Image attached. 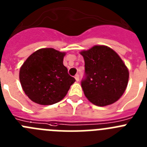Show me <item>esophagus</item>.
Segmentation results:
<instances>
[{"label":"esophagus","mask_w":147,"mask_h":147,"mask_svg":"<svg viewBox=\"0 0 147 147\" xmlns=\"http://www.w3.org/2000/svg\"><path fill=\"white\" fill-rule=\"evenodd\" d=\"M75 80H76V82L79 81V80H80V75L76 74V76H75Z\"/></svg>","instance_id":"1"}]
</instances>
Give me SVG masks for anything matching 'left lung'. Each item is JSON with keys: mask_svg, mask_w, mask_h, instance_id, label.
Instances as JSON below:
<instances>
[{"mask_svg": "<svg viewBox=\"0 0 147 147\" xmlns=\"http://www.w3.org/2000/svg\"><path fill=\"white\" fill-rule=\"evenodd\" d=\"M80 54L85 60L81 85L87 98L99 107L118 101L127 88L129 71L117 53L105 45H95Z\"/></svg>", "mask_w": 147, "mask_h": 147, "instance_id": "1", "label": "left lung"}]
</instances>
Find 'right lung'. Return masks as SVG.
I'll list each match as a JSON object with an SVG mask.
<instances>
[{"label":"right lung","mask_w":147,"mask_h":147,"mask_svg":"<svg viewBox=\"0 0 147 147\" xmlns=\"http://www.w3.org/2000/svg\"><path fill=\"white\" fill-rule=\"evenodd\" d=\"M65 55L51 48L41 49L24 62L19 78L23 91L32 102L50 105L65 96L76 80L63 65Z\"/></svg>","instance_id":"1"}]
</instances>
